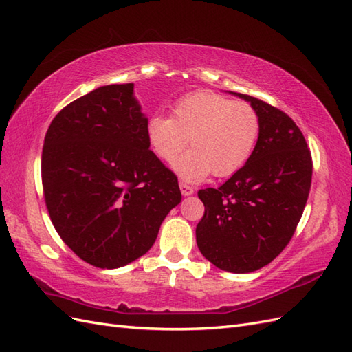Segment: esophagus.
Segmentation results:
<instances>
[{"instance_id":"1","label":"esophagus","mask_w":352,"mask_h":352,"mask_svg":"<svg viewBox=\"0 0 352 352\" xmlns=\"http://www.w3.org/2000/svg\"><path fill=\"white\" fill-rule=\"evenodd\" d=\"M179 188H182L183 196H190V195H193V192H195L192 186H188V184H186V183H183V182H179Z\"/></svg>"}]
</instances>
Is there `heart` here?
Segmentation results:
<instances>
[{
	"mask_svg": "<svg viewBox=\"0 0 352 352\" xmlns=\"http://www.w3.org/2000/svg\"><path fill=\"white\" fill-rule=\"evenodd\" d=\"M260 116L253 105L232 101L210 90L188 94L173 108V116H155L147 138L156 156L166 164L183 150L192 151L177 162V173L197 182L235 174L253 155L260 137Z\"/></svg>",
	"mask_w": 352,
	"mask_h": 352,
	"instance_id": "heart-1",
	"label": "heart"
}]
</instances>
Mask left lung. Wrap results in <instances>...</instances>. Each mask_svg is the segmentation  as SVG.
<instances>
[{"instance_id": "obj_1", "label": "left lung", "mask_w": 352, "mask_h": 352, "mask_svg": "<svg viewBox=\"0 0 352 352\" xmlns=\"http://www.w3.org/2000/svg\"><path fill=\"white\" fill-rule=\"evenodd\" d=\"M262 129L253 155L219 188L197 192L205 212L196 242L205 258L233 274L253 272L293 238L308 201L312 156L290 116L250 95Z\"/></svg>"}]
</instances>
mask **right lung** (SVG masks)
Masks as SVG:
<instances>
[{
	"mask_svg": "<svg viewBox=\"0 0 352 352\" xmlns=\"http://www.w3.org/2000/svg\"><path fill=\"white\" fill-rule=\"evenodd\" d=\"M132 94V83L98 87L62 108L44 137L50 220L80 258L101 269L146 254L182 201L177 175L148 148V122Z\"/></svg>",
	"mask_w": 352,
	"mask_h": 352,
	"instance_id": "obj_1",
	"label": "right lung"
}]
</instances>
